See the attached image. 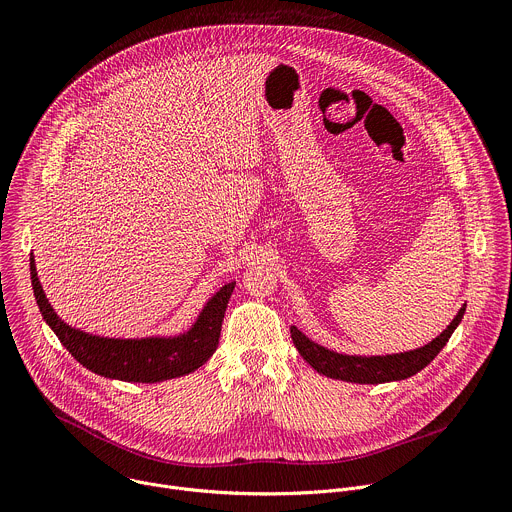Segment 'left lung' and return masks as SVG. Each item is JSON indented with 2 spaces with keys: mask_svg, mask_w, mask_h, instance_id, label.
I'll use <instances>...</instances> for the list:
<instances>
[{
  "mask_svg": "<svg viewBox=\"0 0 512 512\" xmlns=\"http://www.w3.org/2000/svg\"><path fill=\"white\" fill-rule=\"evenodd\" d=\"M466 306L460 308L458 316L452 320V324L437 336L429 344L401 352V354H387V356H348L332 352L316 342H312L298 326H291V340H294L298 352L304 356V360L310 364L314 371L320 375H326L330 379H340L348 383H362V385H377V383H389V381H401L407 377H413L421 369L440 354V350L446 346L454 330L464 318Z\"/></svg>",
  "mask_w": 512,
  "mask_h": 512,
  "instance_id": "1",
  "label": "left lung"
}]
</instances>
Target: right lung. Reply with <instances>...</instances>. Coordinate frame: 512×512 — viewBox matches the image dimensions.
Instances as JSON below:
<instances>
[{
	"mask_svg": "<svg viewBox=\"0 0 512 512\" xmlns=\"http://www.w3.org/2000/svg\"><path fill=\"white\" fill-rule=\"evenodd\" d=\"M30 275L42 318L58 336L62 346L95 375L127 383H160L202 367L218 346L225 310L235 289V281L218 289L200 312L194 326L180 336L121 340L93 336L64 324L44 296L34 257L30 259Z\"/></svg>",
	"mask_w": 512,
	"mask_h": 512,
	"instance_id": "1",
	"label": "right lung"
}]
</instances>
